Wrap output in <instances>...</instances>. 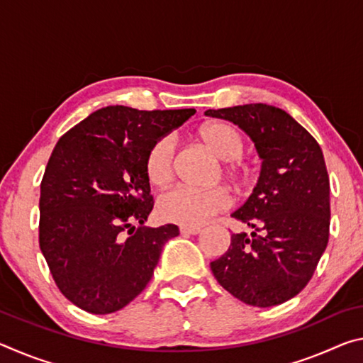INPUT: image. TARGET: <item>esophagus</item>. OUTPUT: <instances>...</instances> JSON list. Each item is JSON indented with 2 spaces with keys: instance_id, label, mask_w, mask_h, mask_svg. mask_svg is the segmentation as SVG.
Here are the masks:
<instances>
[{
  "instance_id": "obj_1",
  "label": "esophagus",
  "mask_w": 363,
  "mask_h": 363,
  "mask_svg": "<svg viewBox=\"0 0 363 363\" xmlns=\"http://www.w3.org/2000/svg\"><path fill=\"white\" fill-rule=\"evenodd\" d=\"M179 230L181 233H184V235H196V233L201 232L200 227H186V225H182Z\"/></svg>"
}]
</instances>
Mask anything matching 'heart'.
<instances>
[{"label": "heart", "mask_w": 363, "mask_h": 363, "mask_svg": "<svg viewBox=\"0 0 363 363\" xmlns=\"http://www.w3.org/2000/svg\"><path fill=\"white\" fill-rule=\"evenodd\" d=\"M199 139L214 157L230 162L225 174L237 182L247 179L248 171L237 162L243 153L242 134L229 123L210 121L199 128ZM174 140L169 136L157 139L147 152L145 174L152 186L164 187L174 176ZM232 196L225 189L194 190L177 187L163 194L158 200V213L164 220L186 227L203 225L213 216L229 210Z\"/></svg>", "instance_id": "b5f03b06"}]
</instances>
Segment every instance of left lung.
Returning a JSON list of instances; mask_svg holds the SVG:
<instances>
[{"instance_id": "obj_1", "label": "left lung", "mask_w": 363, "mask_h": 363, "mask_svg": "<svg viewBox=\"0 0 363 363\" xmlns=\"http://www.w3.org/2000/svg\"><path fill=\"white\" fill-rule=\"evenodd\" d=\"M248 134L262 160L253 194L232 218L255 232L232 233L210 266L242 303L270 307L303 290L330 235V179L320 145L285 110L267 104L206 110Z\"/></svg>"}]
</instances>
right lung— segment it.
Segmentation results:
<instances>
[{
  "label": "right lung",
  "instance_id": "obj_1",
  "mask_svg": "<svg viewBox=\"0 0 363 363\" xmlns=\"http://www.w3.org/2000/svg\"><path fill=\"white\" fill-rule=\"evenodd\" d=\"M194 113L104 107L54 147L41 181L40 248L60 293L79 309L104 315L130 304L163 245L179 235L174 224L144 225L153 208L145 157Z\"/></svg>",
  "mask_w": 363,
  "mask_h": 363
}]
</instances>
